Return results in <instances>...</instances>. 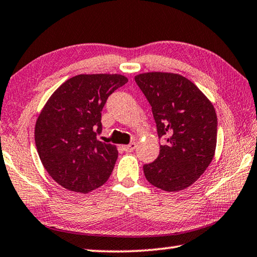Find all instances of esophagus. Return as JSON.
I'll list each match as a JSON object with an SVG mask.
<instances>
[{
	"label": "esophagus",
	"instance_id": "1",
	"mask_svg": "<svg viewBox=\"0 0 257 257\" xmlns=\"http://www.w3.org/2000/svg\"><path fill=\"white\" fill-rule=\"evenodd\" d=\"M136 143H130L129 145H124L122 146V149L124 152H127V153H129V152H133L135 151V149H136Z\"/></svg>",
	"mask_w": 257,
	"mask_h": 257
}]
</instances>
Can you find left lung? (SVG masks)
<instances>
[{
    "label": "left lung",
    "mask_w": 257,
    "mask_h": 257,
    "mask_svg": "<svg viewBox=\"0 0 257 257\" xmlns=\"http://www.w3.org/2000/svg\"><path fill=\"white\" fill-rule=\"evenodd\" d=\"M135 81L151 104L159 138L164 139L158 159L143 167L146 179L165 191L185 189L214 156V107L196 85L177 73H141Z\"/></svg>",
    "instance_id": "8db88e82"
}]
</instances>
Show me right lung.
<instances>
[{"label":"right lung","instance_id":"1","mask_svg":"<svg viewBox=\"0 0 257 257\" xmlns=\"http://www.w3.org/2000/svg\"><path fill=\"white\" fill-rule=\"evenodd\" d=\"M125 82L121 75H78L63 82L42 110L35 127L38 155L66 189L86 194L111 176L118 151L97 136L108 96Z\"/></svg>","mask_w":257,"mask_h":257}]
</instances>
